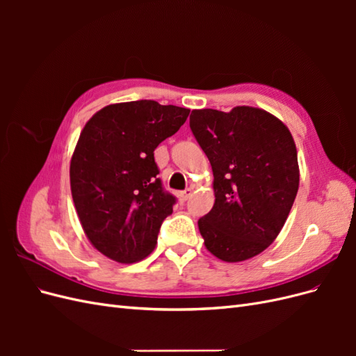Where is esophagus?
Returning a JSON list of instances; mask_svg holds the SVG:
<instances>
[{
	"label": "esophagus",
	"instance_id": "1",
	"mask_svg": "<svg viewBox=\"0 0 356 356\" xmlns=\"http://www.w3.org/2000/svg\"><path fill=\"white\" fill-rule=\"evenodd\" d=\"M191 195H193V188H186L184 191H181V195H179V196H181V199H182V200H187Z\"/></svg>",
	"mask_w": 356,
	"mask_h": 356
}]
</instances>
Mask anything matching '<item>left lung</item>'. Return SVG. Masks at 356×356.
Listing matches in <instances>:
<instances>
[{
	"label": "left lung",
	"instance_id": "1",
	"mask_svg": "<svg viewBox=\"0 0 356 356\" xmlns=\"http://www.w3.org/2000/svg\"><path fill=\"white\" fill-rule=\"evenodd\" d=\"M190 129L213 172L215 203L199 220L207 250L227 263L263 252L281 233L298 191L289 129L254 106L193 110Z\"/></svg>",
	"mask_w": 356,
	"mask_h": 356
}]
</instances>
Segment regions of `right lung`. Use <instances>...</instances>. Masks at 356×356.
<instances>
[{
    "label": "right lung",
    "mask_w": 356,
    "mask_h": 356,
    "mask_svg": "<svg viewBox=\"0 0 356 356\" xmlns=\"http://www.w3.org/2000/svg\"><path fill=\"white\" fill-rule=\"evenodd\" d=\"M188 108L156 101L104 106L86 123L70 165L71 195L90 243L117 263L152 254L175 197L161 187L154 149Z\"/></svg>",
    "instance_id": "right-lung-1"
}]
</instances>
